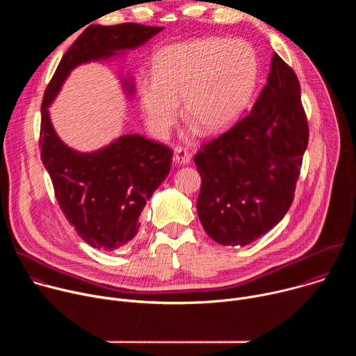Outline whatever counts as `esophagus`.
<instances>
[{
    "instance_id": "34e87169",
    "label": "esophagus",
    "mask_w": 356,
    "mask_h": 356,
    "mask_svg": "<svg viewBox=\"0 0 356 356\" xmlns=\"http://www.w3.org/2000/svg\"><path fill=\"white\" fill-rule=\"evenodd\" d=\"M191 159V154L190 152L183 147V146H176L175 147V156H173V161L179 165H187Z\"/></svg>"
}]
</instances>
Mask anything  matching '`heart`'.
<instances>
[{
    "label": "heart",
    "instance_id": "obj_1",
    "mask_svg": "<svg viewBox=\"0 0 356 356\" xmlns=\"http://www.w3.org/2000/svg\"><path fill=\"white\" fill-rule=\"evenodd\" d=\"M253 47L238 39L201 38L163 47L155 79L140 81V108L150 131L165 136L179 114L207 134L229 128L246 110L258 80Z\"/></svg>",
    "mask_w": 356,
    "mask_h": 356
}]
</instances>
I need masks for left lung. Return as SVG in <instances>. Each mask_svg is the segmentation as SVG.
Here are the masks:
<instances>
[{
	"label": "left lung",
	"instance_id": "left-lung-1",
	"mask_svg": "<svg viewBox=\"0 0 356 356\" xmlns=\"http://www.w3.org/2000/svg\"><path fill=\"white\" fill-rule=\"evenodd\" d=\"M309 122L294 70L273 55L268 84L250 113L194 156L201 176L198 218L221 245H248L270 231L294 200Z\"/></svg>",
	"mask_w": 356,
	"mask_h": 356
}]
</instances>
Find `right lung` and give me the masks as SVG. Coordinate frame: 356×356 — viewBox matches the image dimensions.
I'll list each match as a JSON object with an SVG mask.
<instances>
[{
  "label": "right lung",
  "instance_id": "right-lung-1",
  "mask_svg": "<svg viewBox=\"0 0 356 356\" xmlns=\"http://www.w3.org/2000/svg\"><path fill=\"white\" fill-rule=\"evenodd\" d=\"M162 29L134 22L88 26L67 49L43 94L40 159L66 220L83 241L101 250L118 249L138 234L140 213L169 175L173 154L140 135H124L104 149L80 154L58 138L47 107L77 65L138 47Z\"/></svg>",
  "mask_w": 356,
  "mask_h": 356
}]
</instances>
